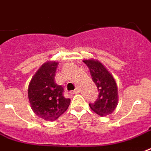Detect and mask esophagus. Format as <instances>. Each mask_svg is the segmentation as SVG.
Returning a JSON list of instances; mask_svg holds the SVG:
<instances>
[{"label": "esophagus", "mask_w": 151, "mask_h": 151, "mask_svg": "<svg viewBox=\"0 0 151 151\" xmlns=\"http://www.w3.org/2000/svg\"><path fill=\"white\" fill-rule=\"evenodd\" d=\"M79 92H80V89L77 88L75 89L74 91H72V92H71V93H72V94H78Z\"/></svg>", "instance_id": "1"}]
</instances>
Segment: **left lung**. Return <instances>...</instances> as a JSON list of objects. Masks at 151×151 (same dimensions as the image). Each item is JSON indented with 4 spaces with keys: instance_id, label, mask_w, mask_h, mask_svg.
<instances>
[{
    "instance_id": "1",
    "label": "left lung",
    "mask_w": 151,
    "mask_h": 151,
    "mask_svg": "<svg viewBox=\"0 0 151 151\" xmlns=\"http://www.w3.org/2000/svg\"><path fill=\"white\" fill-rule=\"evenodd\" d=\"M88 66L93 82L100 92L94 104H89L91 109L101 116L111 114L118 103L117 85L108 69L96 59H83Z\"/></svg>"
}]
</instances>
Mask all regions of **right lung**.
<instances>
[{
	"label": "right lung",
	"mask_w": 151,
	"mask_h": 151,
	"mask_svg": "<svg viewBox=\"0 0 151 151\" xmlns=\"http://www.w3.org/2000/svg\"><path fill=\"white\" fill-rule=\"evenodd\" d=\"M59 62L47 61L32 77L28 98L32 110L46 121H55L68 109L71 100L65 98L63 88L55 82Z\"/></svg>",
	"instance_id": "1"
}]
</instances>
